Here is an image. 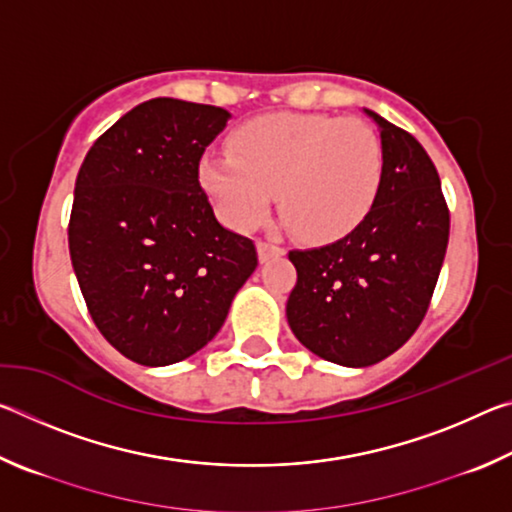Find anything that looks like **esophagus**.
Wrapping results in <instances>:
<instances>
[{
    "label": "esophagus",
    "instance_id": "34e87169",
    "mask_svg": "<svg viewBox=\"0 0 512 512\" xmlns=\"http://www.w3.org/2000/svg\"><path fill=\"white\" fill-rule=\"evenodd\" d=\"M257 255L259 262H268V259L284 255V248L273 244V241H257Z\"/></svg>",
    "mask_w": 512,
    "mask_h": 512
}]
</instances>
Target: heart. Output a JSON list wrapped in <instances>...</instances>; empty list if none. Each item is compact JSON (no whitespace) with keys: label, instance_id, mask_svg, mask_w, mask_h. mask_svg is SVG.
Listing matches in <instances>:
<instances>
[{"label":"heart","instance_id":"obj_1","mask_svg":"<svg viewBox=\"0 0 512 512\" xmlns=\"http://www.w3.org/2000/svg\"><path fill=\"white\" fill-rule=\"evenodd\" d=\"M198 178L232 228H257L280 192L293 235L329 244L357 230L375 207L384 146L361 119L277 112L239 126L230 151L205 155Z\"/></svg>","mask_w":512,"mask_h":512}]
</instances>
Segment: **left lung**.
Returning <instances> with one entry per match:
<instances>
[{"label": "left lung", "mask_w": 512, "mask_h": 512, "mask_svg": "<svg viewBox=\"0 0 512 512\" xmlns=\"http://www.w3.org/2000/svg\"><path fill=\"white\" fill-rule=\"evenodd\" d=\"M384 146L377 203L334 244L291 250L298 280L287 300L296 339L320 359L372 366L420 327L449 241V207L427 151L366 110Z\"/></svg>", "instance_id": "1"}]
</instances>
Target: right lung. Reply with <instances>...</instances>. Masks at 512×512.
<instances>
[{
	"label": "right lung",
	"instance_id": "add662e5",
	"mask_svg": "<svg viewBox=\"0 0 512 512\" xmlns=\"http://www.w3.org/2000/svg\"><path fill=\"white\" fill-rule=\"evenodd\" d=\"M230 112L158 97L103 133L76 176L69 255L94 325L142 366L192 357L219 332L257 268L253 239L225 230L198 183Z\"/></svg>",
	"mask_w": 512,
	"mask_h": 512
}]
</instances>
